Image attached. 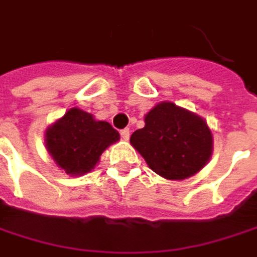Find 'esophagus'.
Instances as JSON below:
<instances>
[{
    "label": "esophagus",
    "instance_id": "esophagus-1",
    "mask_svg": "<svg viewBox=\"0 0 257 257\" xmlns=\"http://www.w3.org/2000/svg\"><path fill=\"white\" fill-rule=\"evenodd\" d=\"M129 135H131V132H129L128 128H125L120 131V137H122L123 140H129Z\"/></svg>",
    "mask_w": 257,
    "mask_h": 257
}]
</instances>
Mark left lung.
Masks as SVG:
<instances>
[{"mask_svg": "<svg viewBox=\"0 0 257 257\" xmlns=\"http://www.w3.org/2000/svg\"><path fill=\"white\" fill-rule=\"evenodd\" d=\"M129 141L153 172L170 180L198 173L212 151V134L204 119L170 101L150 110L145 126Z\"/></svg>", "mask_w": 257, "mask_h": 257, "instance_id": "1", "label": "left lung"}]
</instances>
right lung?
<instances>
[{
  "label": "right lung",
  "instance_id": "right-lung-1",
  "mask_svg": "<svg viewBox=\"0 0 257 257\" xmlns=\"http://www.w3.org/2000/svg\"><path fill=\"white\" fill-rule=\"evenodd\" d=\"M119 140V132L77 107L69 109L46 131V148L56 164L68 174L91 172L101 153Z\"/></svg>",
  "mask_w": 257,
  "mask_h": 257
}]
</instances>
